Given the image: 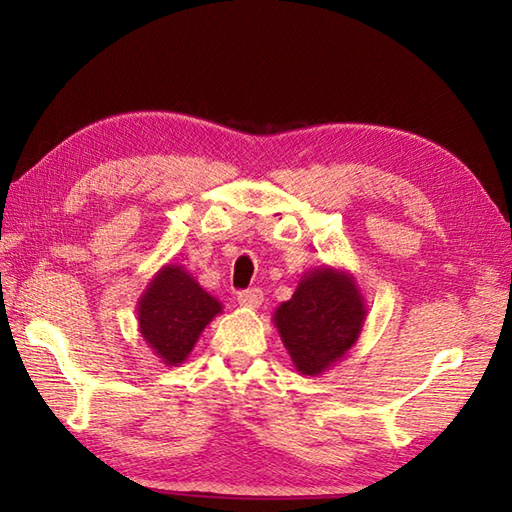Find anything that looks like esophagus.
<instances>
[{
    "instance_id": "obj_1",
    "label": "esophagus",
    "mask_w": 512,
    "mask_h": 512,
    "mask_svg": "<svg viewBox=\"0 0 512 512\" xmlns=\"http://www.w3.org/2000/svg\"><path fill=\"white\" fill-rule=\"evenodd\" d=\"M262 301H264V292L259 288L244 290V292H239V295H237V303H239V306H244V308H259V306H262Z\"/></svg>"
}]
</instances>
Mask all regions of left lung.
<instances>
[{
  "instance_id": "left-lung-1",
  "label": "left lung",
  "mask_w": 512,
  "mask_h": 512,
  "mask_svg": "<svg viewBox=\"0 0 512 512\" xmlns=\"http://www.w3.org/2000/svg\"><path fill=\"white\" fill-rule=\"evenodd\" d=\"M367 317L354 275L319 266L303 273L297 290L273 314L292 365L303 376H321L356 345Z\"/></svg>"
}]
</instances>
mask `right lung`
Masks as SVG:
<instances>
[{
    "label": "right lung",
    "instance_id": "right-lung-1",
    "mask_svg": "<svg viewBox=\"0 0 512 512\" xmlns=\"http://www.w3.org/2000/svg\"><path fill=\"white\" fill-rule=\"evenodd\" d=\"M138 330L162 363L178 367L217 314L222 303L209 295L187 268L165 264L138 299Z\"/></svg>",
    "mask_w": 512,
    "mask_h": 512
}]
</instances>
